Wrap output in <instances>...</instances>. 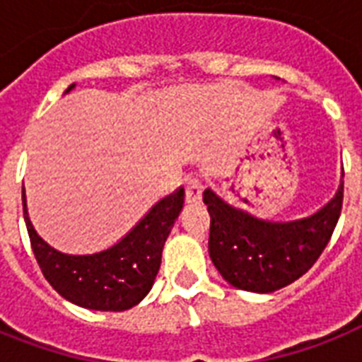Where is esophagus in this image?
<instances>
[{
	"label": "esophagus",
	"mask_w": 362,
	"mask_h": 362,
	"mask_svg": "<svg viewBox=\"0 0 362 362\" xmlns=\"http://www.w3.org/2000/svg\"><path fill=\"white\" fill-rule=\"evenodd\" d=\"M203 195V184L195 176L186 178V203H199Z\"/></svg>",
	"instance_id": "1"
}]
</instances>
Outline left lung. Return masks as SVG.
<instances>
[{
	"label": "left lung",
	"instance_id": "8db88e82",
	"mask_svg": "<svg viewBox=\"0 0 362 362\" xmlns=\"http://www.w3.org/2000/svg\"><path fill=\"white\" fill-rule=\"evenodd\" d=\"M342 199L340 178L334 197L314 214L297 220H263L206 187L203 201L210 214V259L233 287L252 293L278 291L317 261L337 227Z\"/></svg>",
	"mask_w": 362,
	"mask_h": 362
}]
</instances>
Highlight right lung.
Segmentation results:
<instances>
[{
  "instance_id": "right-lung-1",
  "label": "right lung",
  "mask_w": 362,
  "mask_h": 362,
  "mask_svg": "<svg viewBox=\"0 0 362 362\" xmlns=\"http://www.w3.org/2000/svg\"><path fill=\"white\" fill-rule=\"evenodd\" d=\"M73 88L75 84L65 93ZM22 206L31 247L48 284L81 308L124 312L136 306L152 289L163 244L184 206V189L158 201L116 244L86 255L59 252L37 235L28 214L24 187Z\"/></svg>"
}]
</instances>
